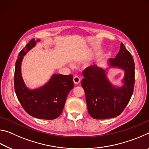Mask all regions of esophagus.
<instances>
[{"instance_id":"1","label":"esophagus","mask_w":149,"mask_h":149,"mask_svg":"<svg viewBox=\"0 0 149 149\" xmlns=\"http://www.w3.org/2000/svg\"><path fill=\"white\" fill-rule=\"evenodd\" d=\"M74 84H79V83L80 82V78L78 77V76H74Z\"/></svg>"}]
</instances>
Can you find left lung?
<instances>
[{
    "instance_id": "8db88e82",
    "label": "left lung",
    "mask_w": 149,
    "mask_h": 149,
    "mask_svg": "<svg viewBox=\"0 0 149 149\" xmlns=\"http://www.w3.org/2000/svg\"><path fill=\"white\" fill-rule=\"evenodd\" d=\"M111 66L125 71L124 85L116 88L108 80L106 72L96 65L87 68L81 85L85 91L88 113L94 119L116 117L125 109L133 95L135 84V63L132 55L121 43L120 51L109 60Z\"/></svg>"
}]
</instances>
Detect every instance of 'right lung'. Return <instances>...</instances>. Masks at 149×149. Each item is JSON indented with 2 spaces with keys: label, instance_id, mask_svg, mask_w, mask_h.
Listing matches in <instances>:
<instances>
[{
  "label": "right lung",
  "instance_id": "1",
  "mask_svg": "<svg viewBox=\"0 0 149 149\" xmlns=\"http://www.w3.org/2000/svg\"><path fill=\"white\" fill-rule=\"evenodd\" d=\"M35 43V39H31L17 56L14 72L15 92L27 114L39 119L54 120L62 114L67 96L74 87L73 76L54 74L43 87L35 90L27 89L22 77L21 63L24 55Z\"/></svg>",
  "mask_w": 149,
  "mask_h": 149
}]
</instances>
